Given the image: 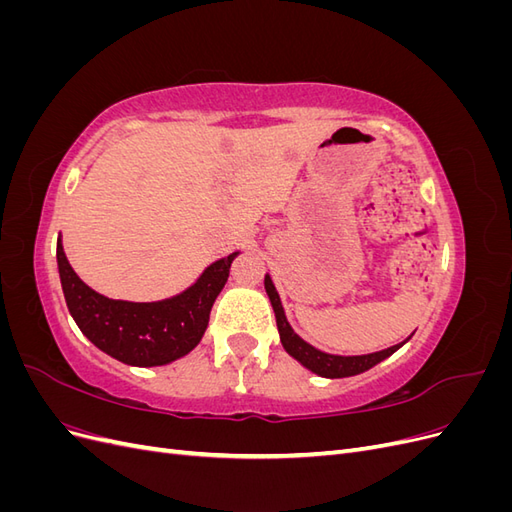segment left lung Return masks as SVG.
<instances>
[{
  "mask_svg": "<svg viewBox=\"0 0 512 512\" xmlns=\"http://www.w3.org/2000/svg\"><path fill=\"white\" fill-rule=\"evenodd\" d=\"M265 288H267V294H269L271 305H273L275 320H277V331H280V339H282L286 352L290 356H294V359H297L301 365H305L307 369H312L314 374H318V376H324V378L356 376V374H361V371H367L369 367L378 365L380 361L386 359V356H391L395 350H399L401 346L406 344V342H401L397 346H391V348L374 352V354H363V356H335V354L320 352L314 346H309L307 342H303V339L290 329V324L284 316L280 294H277L269 275L265 277Z\"/></svg>",
  "mask_w": 512,
  "mask_h": 512,
  "instance_id": "left-lung-1",
  "label": "left lung"
}]
</instances>
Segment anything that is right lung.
<instances>
[{"instance_id": "add662e5", "label": "right lung", "mask_w": 512, "mask_h": 512, "mask_svg": "<svg viewBox=\"0 0 512 512\" xmlns=\"http://www.w3.org/2000/svg\"><path fill=\"white\" fill-rule=\"evenodd\" d=\"M235 256L237 252L213 262L179 297L158 303H130L106 299L81 282L70 267L64 247L57 243L61 288L74 322L91 344L121 363L138 367L175 361L200 342Z\"/></svg>"}]
</instances>
